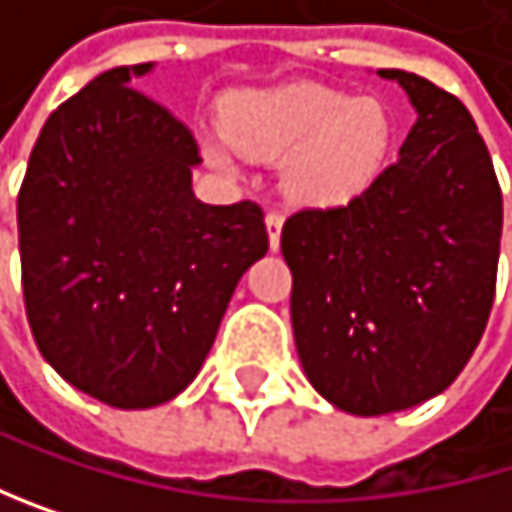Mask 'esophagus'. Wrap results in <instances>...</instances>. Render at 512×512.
I'll list each match as a JSON object with an SVG mask.
<instances>
[{"instance_id":"34e87169","label":"esophagus","mask_w":512,"mask_h":512,"mask_svg":"<svg viewBox=\"0 0 512 512\" xmlns=\"http://www.w3.org/2000/svg\"><path fill=\"white\" fill-rule=\"evenodd\" d=\"M265 228H268L271 250H277L280 247V228H284V213H280V210H268L265 213Z\"/></svg>"}]
</instances>
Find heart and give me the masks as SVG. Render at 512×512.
Segmentation results:
<instances>
[{
	"mask_svg": "<svg viewBox=\"0 0 512 512\" xmlns=\"http://www.w3.org/2000/svg\"><path fill=\"white\" fill-rule=\"evenodd\" d=\"M225 131L235 146L290 161V186L314 204H336L360 192L388 152L391 121L372 100L299 82L232 100ZM210 158L228 164V149L210 143Z\"/></svg>",
	"mask_w": 512,
	"mask_h": 512,
	"instance_id": "heart-1",
	"label": "heart"
}]
</instances>
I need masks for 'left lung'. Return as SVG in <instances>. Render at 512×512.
Instances as JSON below:
<instances>
[{
	"label": "left lung",
	"mask_w": 512,
	"mask_h": 512,
	"mask_svg": "<svg viewBox=\"0 0 512 512\" xmlns=\"http://www.w3.org/2000/svg\"><path fill=\"white\" fill-rule=\"evenodd\" d=\"M418 118L375 180L339 207H302L280 232L293 336L311 385L351 415L443 394L495 302L504 201L467 106L403 69Z\"/></svg>",
	"instance_id": "1"
}]
</instances>
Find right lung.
I'll return each instance as SVG.
<instances>
[{"instance_id":"obj_1","label":"right lung","mask_w":512,"mask_h":512,"mask_svg":"<svg viewBox=\"0 0 512 512\" xmlns=\"http://www.w3.org/2000/svg\"><path fill=\"white\" fill-rule=\"evenodd\" d=\"M109 69L60 103L17 195L23 305L42 357L115 409L180 394L213 348L241 274L265 256L256 201L195 198L183 118Z\"/></svg>"}]
</instances>
